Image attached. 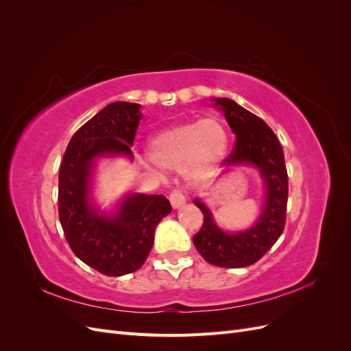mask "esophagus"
Masks as SVG:
<instances>
[{
    "label": "esophagus",
    "instance_id": "obj_1",
    "mask_svg": "<svg viewBox=\"0 0 351 351\" xmlns=\"http://www.w3.org/2000/svg\"><path fill=\"white\" fill-rule=\"evenodd\" d=\"M169 202H171V206L174 209H178L180 206H183L186 204V196L182 192V190H173L171 195H169Z\"/></svg>",
    "mask_w": 351,
    "mask_h": 351
}]
</instances>
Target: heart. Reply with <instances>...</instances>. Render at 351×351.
Here are the masks:
<instances>
[{"mask_svg":"<svg viewBox=\"0 0 351 351\" xmlns=\"http://www.w3.org/2000/svg\"><path fill=\"white\" fill-rule=\"evenodd\" d=\"M227 132L214 117L174 124L156 133L149 142L151 161L165 169L184 165L186 176L204 182L226 154Z\"/></svg>","mask_w":351,"mask_h":351,"instance_id":"1","label":"heart"}]
</instances>
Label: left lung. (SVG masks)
<instances>
[{
	"label": "left lung",
	"instance_id": "left-lung-1",
	"mask_svg": "<svg viewBox=\"0 0 351 351\" xmlns=\"http://www.w3.org/2000/svg\"><path fill=\"white\" fill-rule=\"evenodd\" d=\"M214 102L215 107L224 112L237 139L224 165L230 168L249 164L258 168L265 184V202L259 218L250 228L226 232L217 226L204 202L195 199V205L204 214V226L195 234L193 243L210 265L243 268L258 262L282 234L289 199V176L282 147L267 123L228 98H214Z\"/></svg>",
	"mask_w": 351,
	"mask_h": 351
}]
</instances>
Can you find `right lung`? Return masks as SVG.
<instances>
[{
	"label": "right lung",
	"instance_id": "right-lung-1",
	"mask_svg": "<svg viewBox=\"0 0 351 351\" xmlns=\"http://www.w3.org/2000/svg\"><path fill=\"white\" fill-rule=\"evenodd\" d=\"M142 119L141 105L117 101L102 108L74 133L58 174V215L73 253L108 277L139 269L154 246V232L171 212L162 195H127L112 214L101 212L90 200L97 159L124 155Z\"/></svg>",
	"mask_w": 351,
	"mask_h": 351
}]
</instances>
